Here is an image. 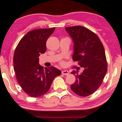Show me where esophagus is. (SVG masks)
I'll return each instance as SVG.
<instances>
[{
    "mask_svg": "<svg viewBox=\"0 0 122 122\" xmlns=\"http://www.w3.org/2000/svg\"><path fill=\"white\" fill-rule=\"evenodd\" d=\"M62 74H63V75L67 76L69 74V72L67 70H63V71H62Z\"/></svg>",
    "mask_w": 122,
    "mask_h": 122,
    "instance_id": "1",
    "label": "esophagus"
}]
</instances>
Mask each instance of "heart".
Listing matches in <instances>:
<instances>
[{
  "label": "heart",
  "mask_w": 122,
  "mask_h": 122,
  "mask_svg": "<svg viewBox=\"0 0 122 122\" xmlns=\"http://www.w3.org/2000/svg\"><path fill=\"white\" fill-rule=\"evenodd\" d=\"M64 64V62H61V64Z\"/></svg>",
  "instance_id": "obj_1"
}]
</instances>
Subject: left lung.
I'll return each mask as SVG.
<instances>
[{
    "label": "left lung",
    "instance_id": "left-lung-1",
    "mask_svg": "<svg viewBox=\"0 0 122 122\" xmlns=\"http://www.w3.org/2000/svg\"><path fill=\"white\" fill-rule=\"evenodd\" d=\"M73 40V59L83 67L79 74L78 70L71 74L76 81L70 86L76 94L87 97L94 93L102 84L107 70L105 51L100 39L96 34L82 26L66 27Z\"/></svg>",
    "mask_w": 122,
    "mask_h": 122
}]
</instances>
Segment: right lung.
<instances>
[{"label":"right lung","instance_id":"obj_1","mask_svg":"<svg viewBox=\"0 0 122 122\" xmlns=\"http://www.w3.org/2000/svg\"><path fill=\"white\" fill-rule=\"evenodd\" d=\"M55 28L29 31L21 39L15 51L14 69L18 83L31 97H41L49 90L54 79L61 74L55 67L39 64L40 54L46 52V41Z\"/></svg>","mask_w":122,"mask_h":122}]
</instances>
